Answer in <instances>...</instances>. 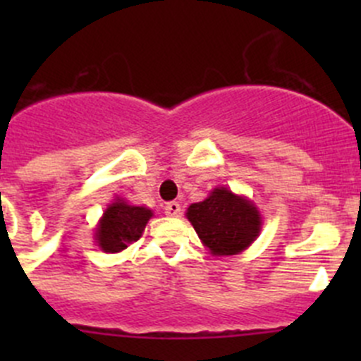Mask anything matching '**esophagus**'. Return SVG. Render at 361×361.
<instances>
[{
    "instance_id": "obj_1",
    "label": "esophagus",
    "mask_w": 361,
    "mask_h": 361,
    "mask_svg": "<svg viewBox=\"0 0 361 361\" xmlns=\"http://www.w3.org/2000/svg\"><path fill=\"white\" fill-rule=\"evenodd\" d=\"M164 211H166L167 216H180L181 206L178 202H167L166 206H164Z\"/></svg>"
}]
</instances>
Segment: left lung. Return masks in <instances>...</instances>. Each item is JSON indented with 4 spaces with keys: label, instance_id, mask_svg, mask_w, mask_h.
I'll list each match as a JSON object with an SVG mask.
<instances>
[{
    "label": "left lung",
    "instance_id": "8db88e82",
    "mask_svg": "<svg viewBox=\"0 0 361 361\" xmlns=\"http://www.w3.org/2000/svg\"><path fill=\"white\" fill-rule=\"evenodd\" d=\"M187 218L213 255H235L248 248L260 232V214L245 197L214 188L207 199L188 207Z\"/></svg>",
    "mask_w": 361,
    "mask_h": 361
}]
</instances>
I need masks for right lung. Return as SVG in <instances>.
Masks as SVG:
<instances>
[{
	"instance_id": "1",
	"label": "right lung",
	"mask_w": 361,
	"mask_h": 361,
	"mask_svg": "<svg viewBox=\"0 0 361 361\" xmlns=\"http://www.w3.org/2000/svg\"><path fill=\"white\" fill-rule=\"evenodd\" d=\"M150 218L152 211L147 207L129 206L122 201L113 202L99 221L96 231L97 243L108 253L126 250L141 238Z\"/></svg>"
}]
</instances>
